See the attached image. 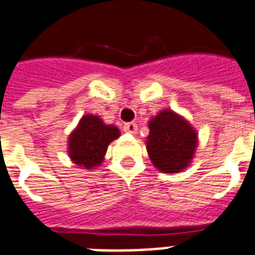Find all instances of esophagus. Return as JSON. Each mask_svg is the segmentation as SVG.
Segmentation results:
<instances>
[{"mask_svg":"<svg viewBox=\"0 0 255 255\" xmlns=\"http://www.w3.org/2000/svg\"><path fill=\"white\" fill-rule=\"evenodd\" d=\"M123 129H124L126 132L132 133V135H135V133L137 132V126L135 124V123H127V124H124Z\"/></svg>","mask_w":255,"mask_h":255,"instance_id":"34e87169","label":"esophagus"}]
</instances>
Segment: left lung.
Returning a JSON list of instances; mask_svg holds the SVG:
<instances>
[{"mask_svg": "<svg viewBox=\"0 0 255 255\" xmlns=\"http://www.w3.org/2000/svg\"><path fill=\"white\" fill-rule=\"evenodd\" d=\"M147 152L163 173H177L189 165L197 144V133L184 119L171 111H162L148 124Z\"/></svg>", "mask_w": 255, "mask_h": 255, "instance_id": "left-lung-1", "label": "left lung"}]
</instances>
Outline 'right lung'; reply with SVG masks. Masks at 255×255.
I'll list each match as a JSON object with an SVG mask.
<instances>
[{"mask_svg": "<svg viewBox=\"0 0 255 255\" xmlns=\"http://www.w3.org/2000/svg\"><path fill=\"white\" fill-rule=\"evenodd\" d=\"M119 136L120 131L115 126H107L97 116L86 115L70 135V158L85 169H93L103 162L109 143Z\"/></svg>", "mask_w": 255, "mask_h": 255, "instance_id": "obj_1", "label": "right lung"}]
</instances>
